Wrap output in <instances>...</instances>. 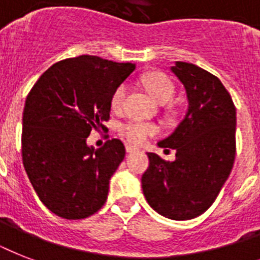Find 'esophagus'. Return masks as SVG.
<instances>
[{
    "label": "esophagus",
    "instance_id": "1",
    "mask_svg": "<svg viewBox=\"0 0 260 260\" xmlns=\"http://www.w3.org/2000/svg\"><path fill=\"white\" fill-rule=\"evenodd\" d=\"M125 150H126V152H135V151H138V148H136V147L135 146H132V144H129V143H126L125 144Z\"/></svg>",
    "mask_w": 260,
    "mask_h": 260
}]
</instances>
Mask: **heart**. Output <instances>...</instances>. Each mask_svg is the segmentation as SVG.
Returning <instances> with one entry per match:
<instances>
[{
	"instance_id": "1",
	"label": "heart",
	"mask_w": 260,
	"mask_h": 260,
	"mask_svg": "<svg viewBox=\"0 0 260 260\" xmlns=\"http://www.w3.org/2000/svg\"><path fill=\"white\" fill-rule=\"evenodd\" d=\"M142 83L144 85L152 97L160 104L171 101L175 93V86L166 74L163 73H148L142 77ZM128 86L126 83H121L114 89L110 97V106L113 110H121L125 101ZM120 132L124 138L132 144H142L148 138L155 136L159 132V126L152 122H146L136 118H131L120 126Z\"/></svg>"
}]
</instances>
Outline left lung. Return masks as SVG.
I'll return each instance as SVG.
<instances>
[{"label": "left lung", "instance_id": "1", "mask_svg": "<svg viewBox=\"0 0 260 260\" xmlns=\"http://www.w3.org/2000/svg\"><path fill=\"white\" fill-rule=\"evenodd\" d=\"M171 71L185 86L189 108L159 147L175 150L177 158L167 162L148 152L150 166L142 186L147 202L159 214L190 220L209 209L234 167L236 108L216 75L186 62H177Z\"/></svg>", "mask_w": 260, "mask_h": 260}]
</instances>
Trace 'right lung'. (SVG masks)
I'll list each match as a JSON object with an SVG mask.
<instances>
[{"label": "right lung", "mask_w": 260, "mask_h": 260, "mask_svg": "<svg viewBox=\"0 0 260 260\" xmlns=\"http://www.w3.org/2000/svg\"><path fill=\"white\" fill-rule=\"evenodd\" d=\"M135 70L82 55L55 63L26 95L22 113V165L40 201L67 220L86 218L108 198L109 179L125 156L121 140L87 147L91 131H105L110 97Z\"/></svg>", "instance_id": "add662e5"}]
</instances>
